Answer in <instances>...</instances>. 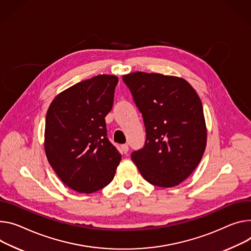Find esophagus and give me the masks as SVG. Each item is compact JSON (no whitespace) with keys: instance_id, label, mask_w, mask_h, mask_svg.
<instances>
[{"instance_id":"1","label":"esophagus","mask_w":251,"mask_h":251,"mask_svg":"<svg viewBox=\"0 0 251 251\" xmlns=\"http://www.w3.org/2000/svg\"><path fill=\"white\" fill-rule=\"evenodd\" d=\"M121 148H122V151H123L125 154H127V152L129 151V146H128V144H123Z\"/></svg>"}]
</instances>
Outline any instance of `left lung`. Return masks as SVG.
<instances>
[{"mask_svg":"<svg viewBox=\"0 0 251 251\" xmlns=\"http://www.w3.org/2000/svg\"><path fill=\"white\" fill-rule=\"evenodd\" d=\"M123 82L142 114L146 140L132 161L143 178L173 187L197 167L206 147L202 103L191 85L178 77L135 72Z\"/></svg>","mask_w":251,"mask_h":251,"instance_id":"obj_1","label":"left lung"}]
</instances>
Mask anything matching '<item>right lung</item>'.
I'll use <instances>...</instances> for the list:
<instances>
[{"label":"right lung","mask_w":251,"mask_h":251,"mask_svg":"<svg viewBox=\"0 0 251 251\" xmlns=\"http://www.w3.org/2000/svg\"><path fill=\"white\" fill-rule=\"evenodd\" d=\"M118 78L99 75L60 93L51 103L45 126V151L59 178L80 193L96 192L115 175L121 154L107 138Z\"/></svg>","instance_id":"obj_1"}]
</instances>
